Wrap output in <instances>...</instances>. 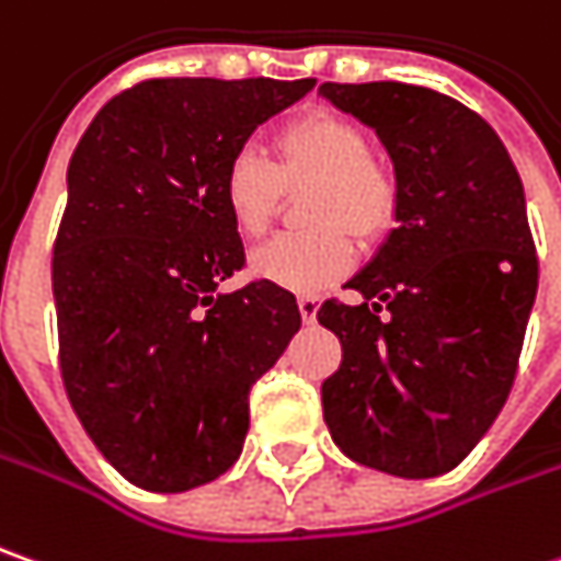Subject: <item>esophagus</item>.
I'll return each instance as SVG.
<instances>
[{"instance_id":"obj_1","label":"esophagus","mask_w":561,"mask_h":561,"mask_svg":"<svg viewBox=\"0 0 561 561\" xmlns=\"http://www.w3.org/2000/svg\"><path fill=\"white\" fill-rule=\"evenodd\" d=\"M296 306H299L302 322L306 324L316 322V316H319V299H312V296H299V299H296Z\"/></svg>"}]
</instances>
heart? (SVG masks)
<instances>
[{"instance_id": "1", "label": "heart", "mask_w": 561, "mask_h": 561, "mask_svg": "<svg viewBox=\"0 0 561 561\" xmlns=\"http://www.w3.org/2000/svg\"><path fill=\"white\" fill-rule=\"evenodd\" d=\"M309 192L312 233H284L249 255L252 277L290 294L319 296L356 265V237L376 239L394 224V176L369 157V138L353 119L312 110L274 135V167L255 151H237L220 176V202L242 237H262L284 188Z\"/></svg>"}]
</instances>
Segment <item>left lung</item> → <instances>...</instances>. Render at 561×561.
Instances as JSON below:
<instances>
[{
  "label": "left lung",
  "instance_id": "8db88e82",
  "mask_svg": "<svg viewBox=\"0 0 561 561\" xmlns=\"http://www.w3.org/2000/svg\"><path fill=\"white\" fill-rule=\"evenodd\" d=\"M319 98L376 131L398 185L394 230L347 280L363 302L319 309L344 347L324 423L351 461L430 480L473 451L515 381L537 296L524 185L455 98L401 81H328Z\"/></svg>",
  "mask_w": 561,
  "mask_h": 561
}]
</instances>
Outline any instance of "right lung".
<instances>
[{
    "mask_svg": "<svg viewBox=\"0 0 561 561\" xmlns=\"http://www.w3.org/2000/svg\"><path fill=\"white\" fill-rule=\"evenodd\" d=\"M312 78H154L110 100L69 160L53 249L69 401L128 483L185 492L227 473L249 388L299 331L294 294H224L242 239L220 202L227 160Z\"/></svg>",
    "mask_w": 561,
    "mask_h": 561,
    "instance_id": "1",
    "label": "right lung"
}]
</instances>
